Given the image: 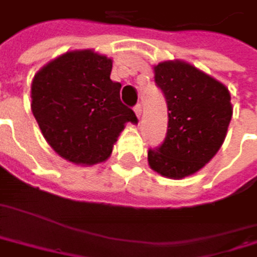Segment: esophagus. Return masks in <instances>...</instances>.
<instances>
[{
	"instance_id": "obj_1",
	"label": "esophagus",
	"mask_w": 257,
	"mask_h": 257,
	"mask_svg": "<svg viewBox=\"0 0 257 257\" xmlns=\"http://www.w3.org/2000/svg\"><path fill=\"white\" fill-rule=\"evenodd\" d=\"M134 112H136V115H137V117H140V115H142V104H140V103H137V104L134 106Z\"/></svg>"
}]
</instances>
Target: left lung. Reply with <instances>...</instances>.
Wrapping results in <instances>:
<instances>
[{"label": "left lung", "instance_id": "8db88e82", "mask_svg": "<svg viewBox=\"0 0 257 257\" xmlns=\"http://www.w3.org/2000/svg\"><path fill=\"white\" fill-rule=\"evenodd\" d=\"M156 84L168 104V130L148 162L159 174L182 179L197 173L223 143L233 115L228 89L183 61L154 67Z\"/></svg>", "mask_w": 257, "mask_h": 257}]
</instances>
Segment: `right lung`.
<instances>
[{
	"mask_svg": "<svg viewBox=\"0 0 257 257\" xmlns=\"http://www.w3.org/2000/svg\"><path fill=\"white\" fill-rule=\"evenodd\" d=\"M112 60L92 51L67 52L46 64L32 81V112L63 159L94 165L106 160L126 121H136L111 80Z\"/></svg>",
	"mask_w": 257,
	"mask_h": 257,
	"instance_id": "add662e5",
	"label": "right lung"
}]
</instances>
